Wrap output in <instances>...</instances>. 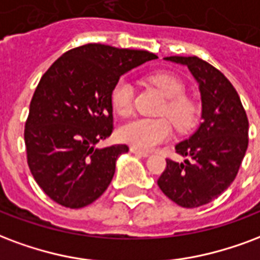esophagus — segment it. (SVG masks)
Masks as SVG:
<instances>
[{
  "label": "esophagus",
  "instance_id": "1",
  "mask_svg": "<svg viewBox=\"0 0 260 260\" xmlns=\"http://www.w3.org/2000/svg\"><path fill=\"white\" fill-rule=\"evenodd\" d=\"M131 153H134L136 155H140V157H149L150 153L149 151H143V150L136 149V147H131Z\"/></svg>",
  "mask_w": 260,
  "mask_h": 260
}]
</instances>
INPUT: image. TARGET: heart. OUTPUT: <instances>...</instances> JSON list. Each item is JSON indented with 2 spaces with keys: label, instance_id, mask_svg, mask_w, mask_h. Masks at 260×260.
<instances>
[{
  "label": "heart",
  "instance_id": "b5f03b06",
  "mask_svg": "<svg viewBox=\"0 0 260 260\" xmlns=\"http://www.w3.org/2000/svg\"><path fill=\"white\" fill-rule=\"evenodd\" d=\"M150 82L157 86L167 98L161 115L168 117L179 131L189 129L197 120L199 107L189 99L183 81L169 73H157L150 77ZM111 103L117 114L129 115L134 109V86L128 80H120L111 92ZM172 134V126L167 118H135L128 121L118 131L120 139L139 150H151L164 143Z\"/></svg>",
  "mask_w": 260,
  "mask_h": 260
}]
</instances>
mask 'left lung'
Returning <instances> with one entry per match:
<instances>
[{
    "mask_svg": "<svg viewBox=\"0 0 260 260\" xmlns=\"http://www.w3.org/2000/svg\"><path fill=\"white\" fill-rule=\"evenodd\" d=\"M165 60L187 66L201 93L199 129L175 146L189 157L184 162L167 159L159 176L161 191L183 208L211 203L237 176L248 147V118L240 96L222 73L197 56H169Z\"/></svg>",
    "mask_w": 260,
    "mask_h": 260,
    "instance_id": "8db88e82",
    "label": "left lung"
}]
</instances>
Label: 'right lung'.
<instances>
[{
  "mask_svg": "<svg viewBox=\"0 0 260 260\" xmlns=\"http://www.w3.org/2000/svg\"><path fill=\"white\" fill-rule=\"evenodd\" d=\"M154 53L86 44L63 53L41 77L24 126L27 164L49 199L82 208L101 197L126 145L98 149L113 132L111 92Z\"/></svg>",
  "mask_w": 260,
  "mask_h": 260,
  "instance_id": "add662e5",
  "label": "right lung"
}]
</instances>
